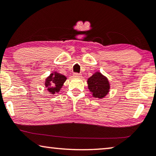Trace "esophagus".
Here are the masks:
<instances>
[{"mask_svg": "<svg viewBox=\"0 0 156 156\" xmlns=\"http://www.w3.org/2000/svg\"><path fill=\"white\" fill-rule=\"evenodd\" d=\"M73 76H74V77L80 78V77H81V76H82V74H79V73H74V74H73Z\"/></svg>", "mask_w": 156, "mask_h": 156, "instance_id": "34e87169", "label": "esophagus"}]
</instances>
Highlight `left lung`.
<instances>
[{
    "instance_id": "left-lung-1",
    "label": "left lung",
    "mask_w": 156,
    "mask_h": 156,
    "mask_svg": "<svg viewBox=\"0 0 156 156\" xmlns=\"http://www.w3.org/2000/svg\"><path fill=\"white\" fill-rule=\"evenodd\" d=\"M88 88L95 98L102 99L109 91L110 84L106 76L97 72L88 79Z\"/></svg>"
}]
</instances>
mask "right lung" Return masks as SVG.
Listing matches in <instances>:
<instances>
[{"label": "right lung", "mask_w": 156, "mask_h": 156, "mask_svg": "<svg viewBox=\"0 0 156 156\" xmlns=\"http://www.w3.org/2000/svg\"><path fill=\"white\" fill-rule=\"evenodd\" d=\"M66 80L67 78L63 74L55 72V73L51 74L46 79L44 84L49 92L55 94L56 92H59Z\"/></svg>", "instance_id": "right-lung-1"}]
</instances>
